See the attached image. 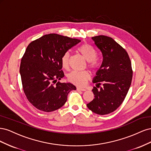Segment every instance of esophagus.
Listing matches in <instances>:
<instances>
[{"label":"esophagus","instance_id":"esophagus-1","mask_svg":"<svg viewBox=\"0 0 151 151\" xmlns=\"http://www.w3.org/2000/svg\"><path fill=\"white\" fill-rule=\"evenodd\" d=\"M76 89H77V91H86V90L84 88H79V87H77Z\"/></svg>","mask_w":151,"mask_h":151}]
</instances>
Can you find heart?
<instances>
[{"mask_svg": "<svg viewBox=\"0 0 151 151\" xmlns=\"http://www.w3.org/2000/svg\"><path fill=\"white\" fill-rule=\"evenodd\" d=\"M78 52L81 56L86 61L88 65L91 70H96L100 65L99 59L96 55V51L94 47L88 43H84L77 48ZM70 54L68 52H65L61 57L62 67L67 69L68 67ZM90 74L88 71H72L67 75V79L70 83L78 86H83L86 84V82L90 79Z\"/></svg>", "mask_w": 151, "mask_h": 151, "instance_id": "heart-1", "label": "heart"}]
</instances>
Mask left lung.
I'll return each mask as SVG.
<instances>
[{"label": "left lung", "instance_id": "left-lung-1", "mask_svg": "<svg viewBox=\"0 0 151 151\" xmlns=\"http://www.w3.org/2000/svg\"><path fill=\"white\" fill-rule=\"evenodd\" d=\"M92 39L102 53L103 62L93 81L96 84L92 90L94 98L87 106L94 113L107 115L115 111L124 101L133 71L127 51L113 38L99 35Z\"/></svg>", "mask_w": 151, "mask_h": 151}]
</instances>
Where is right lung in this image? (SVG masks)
Masks as SVG:
<instances>
[{"mask_svg": "<svg viewBox=\"0 0 151 151\" xmlns=\"http://www.w3.org/2000/svg\"><path fill=\"white\" fill-rule=\"evenodd\" d=\"M80 40L57 34L45 35L31 42L20 65L22 85L29 102L39 110L51 112L65 103L76 86L57 82L64 77L61 57Z\"/></svg>", "mask_w": 151, "mask_h": 151, "instance_id": "add662e5", "label": "right lung"}]
</instances>
